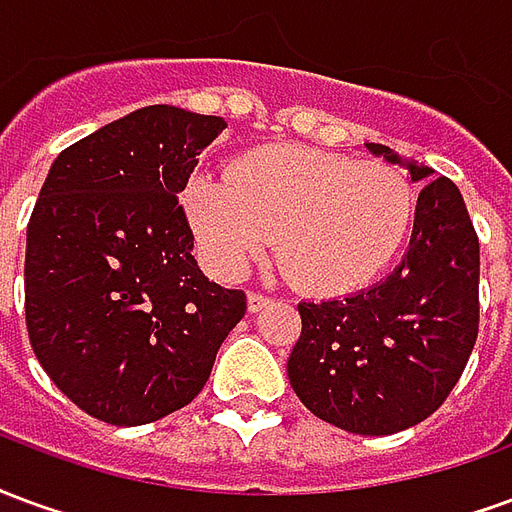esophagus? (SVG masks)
I'll use <instances>...</instances> for the list:
<instances>
[{
    "mask_svg": "<svg viewBox=\"0 0 512 512\" xmlns=\"http://www.w3.org/2000/svg\"><path fill=\"white\" fill-rule=\"evenodd\" d=\"M268 301H271V296H268V293L252 290V293H249V310L260 312V310H263V307H266Z\"/></svg>",
    "mask_w": 512,
    "mask_h": 512,
    "instance_id": "1",
    "label": "esophagus"
}]
</instances>
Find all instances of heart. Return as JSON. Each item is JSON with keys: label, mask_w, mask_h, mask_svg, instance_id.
Listing matches in <instances>:
<instances>
[{"label": "heart", "mask_w": 512, "mask_h": 512, "mask_svg": "<svg viewBox=\"0 0 512 512\" xmlns=\"http://www.w3.org/2000/svg\"><path fill=\"white\" fill-rule=\"evenodd\" d=\"M183 205L219 277H241L277 238L290 279L312 293L373 282L403 249L417 211L397 169L299 145L252 150L233 172H197Z\"/></svg>", "instance_id": "1"}]
</instances>
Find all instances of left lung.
Returning <instances> with one entry per match:
<instances>
[{"mask_svg": "<svg viewBox=\"0 0 512 512\" xmlns=\"http://www.w3.org/2000/svg\"><path fill=\"white\" fill-rule=\"evenodd\" d=\"M411 180L430 167L367 142ZM480 241L458 186L425 180L403 263L367 290L301 301L288 359L293 392L315 417L359 436H389L428 419L458 384L480 323Z\"/></svg>", "mask_w": 512, "mask_h": 512, "instance_id": "8db88e82", "label": "left lung"}]
</instances>
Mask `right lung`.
I'll use <instances>...</instances> for the list:
<instances>
[{"instance_id": "add662e5", "label": "right lung", "mask_w": 512, "mask_h": 512, "mask_svg": "<svg viewBox=\"0 0 512 512\" xmlns=\"http://www.w3.org/2000/svg\"><path fill=\"white\" fill-rule=\"evenodd\" d=\"M222 117L145 106L51 164L27 227L24 307L40 367L109 425H145L200 395L244 290L205 277L178 194Z\"/></svg>"}]
</instances>
